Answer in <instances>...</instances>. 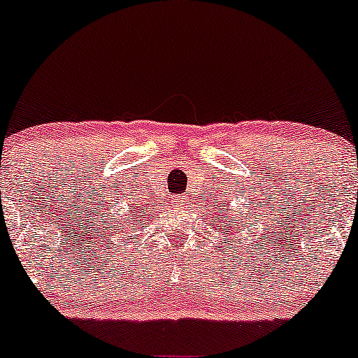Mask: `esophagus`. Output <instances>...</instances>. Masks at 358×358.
<instances>
[{
    "mask_svg": "<svg viewBox=\"0 0 358 358\" xmlns=\"http://www.w3.org/2000/svg\"><path fill=\"white\" fill-rule=\"evenodd\" d=\"M174 205H178V206L186 205V198H184V196H174Z\"/></svg>",
    "mask_w": 358,
    "mask_h": 358,
    "instance_id": "obj_1",
    "label": "esophagus"
}]
</instances>
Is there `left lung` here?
<instances>
[{"instance_id":"8db88e82","label":"left lung","mask_w":358,"mask_h":358,"mask_svg":"<svg viewBox=\"0 0 358 358\" xmlns=\"http://www.w3.org/2000/svg\"><path fill=\"white\" fill-rule=\"evenodd\" d=\"M213 219H215V222H219V219H217V213H215V217H213ZM234 219L236 217H233V215H227V212H222V222H219V231H226V234H227V224H229V227H233V222H234ZM239 220H243V219H239Z\"/></svg>"}]
</instances>
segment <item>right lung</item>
Returning a JSON list of instances; mask_svg holds the SVG:
<instances>
[{
	"mask_svg": "<svg viewBox=\"0 0 358 358\" xmlns=\"http://www.w3.org/2000/svg\"><path fill=\"white\" fill-rule=\"evenodd\" d=\"M117 224H119V222H117Z\"/></svg>",
	"mask_w": 358,
	"mask_h": 358,
	"instance_id": "right-lung-1",
	"label": "right lung"
}]
</instances>
